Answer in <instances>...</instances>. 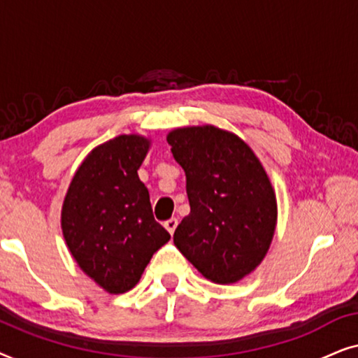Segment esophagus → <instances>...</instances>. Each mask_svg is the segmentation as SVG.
I'll return each instance as SVG.
<instances>
[{
    "label": "esophagus",
    "instance_id": "34e87169",
    "mask_svg": "<svg viewBox=\"0 0 358 358\" xmlns=\"http://www.w3.org/2000/svg\"><path fill=\"white\" fill-rule=\"evenodd\" d=\"M164 228L168 229V231H169L171 234H174L176 228H178V218H169V220H166V222H164Z\"/></svg>",
    "mask_w": 358,
    "mask_h": 358
}]
</instances>
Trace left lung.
I'll return each instance as SVG.
<instances>
[{
	"instance_id": "obj_1",
	"label": "left lung",
	"mask_w": 358,
	"mask_h": 358,
	"mask_svg": "<svg viewBox=\"0 0 358 358\" xmlns=\"http://www.w3.org/2000/svg\"><path fill=\"white\" fill-rule=\"evenodd\" d=\"M185 173L190 213L174 231L176 248L215 283L251 273L271 246L277 200L254 151L231 131L213 125L168 134Z\"/></svg>"
}]
</instances>
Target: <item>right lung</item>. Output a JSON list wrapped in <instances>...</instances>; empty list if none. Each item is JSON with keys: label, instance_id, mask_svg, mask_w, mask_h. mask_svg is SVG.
<instances>
[{"label": "right lung", "instance_id": "add662e5", "mask_svg": "<svg viewBox=\"0 0 358 358\" xmlns=\"http://www.w3.org/2000/svg\"><path fill=\"white\" fill-rule=\"evenodd\" d=\"M150 140L119 135L96 146L73 176L62 208L66 246L81 271L109 293H125L171 239L156 222L136 171Z\"/></svg>", "mask_w": 358, "mask_h": 358}]
</instances>
